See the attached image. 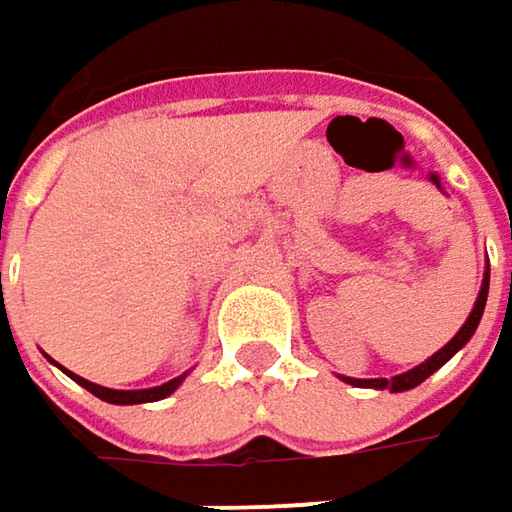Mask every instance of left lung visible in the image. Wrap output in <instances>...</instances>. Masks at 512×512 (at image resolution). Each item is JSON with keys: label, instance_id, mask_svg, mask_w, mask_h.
I'll return each mask as SVG.
<instances>
[{"label": "left lung", "instance_id": "left-lung-1", "mask_svg": "<svg viewBox=\"0 0 512 512\" xmlns=\"http://www.w3.org/2000/svg\"><path fill=\"white\" fill-rule=\"evenodd\" d=\"M487 293H489V269L484 272V284H481V293H478V302L472 307V313H469V319L463 322V328L442 346L437 354H431L425 363H419V366H413L410 372H404V375H395V378H343L346 384L351 387H369V390H390V393H404V390H413V387H419L425 378H431L440 366H445L457 351L463 349L469 340H472V334L478 331V322H481V316H484V307H487Z\"/></svg>", "mask_w": 512, "mask_h": 512}]
</instances>
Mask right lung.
I'll use <instances>...</instances> for the list:
<instances>
[{"instance_id":"obj_1","label":"right lung","mask_w":512,"mask_h":512,"mask_svg":"<svg viewBox=\"0 0 512 512\" xmlns=\"http://www.w3.org/2000/svg\"><path fill=\"white\" fill-rule=\"evenodd\" d=\"M67 375H70L75 384H81L87 393H93L96 398H102V401H108V404H146V401H161L166 395H172L178 387H181V381L187 378V372L184 375H178V378H172V381H166L161 387H152V390H108V387H99V384H93V381H87V378H81V375H75L70 369H64Z\"/></svg>"}]
</instances>
